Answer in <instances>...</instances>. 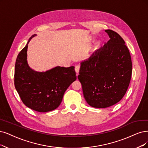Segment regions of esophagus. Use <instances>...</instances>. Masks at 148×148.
<instances>
[{
  "mask_svg": "<svg viewBox=\"0 0 148 148\" xmlns=\"http://www.w3.org/2000/svg\"><path fill=\"white\" fill-rule=\"evenodd\" d=\"M79 70H80V66H79V65L75 66V71L76 73L78 74L79 72Z\"/></svg>",
  "mask_w": 148,
  "mask_h": 148,
  "instance_id": "obj_1",
  "label": "esophagus"
}]
</instances>
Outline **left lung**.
<instances>
[{"label":"left lung","instance_id":"left-lung-1","mask_svg":"<svg viewBox=\"0 0 148 148\" xmlns=\"http://www.w3.org/2000/svg\"><path fill=\"white\" fill-rule=\"evenodd\" d=\"M110 40L81 63L78 79L85 99L95 108L110 107L123 97L132 75L130 54L116 32L106 30Z\"/></svg>","mask_w":148,"mask_h":148}]
</instances>
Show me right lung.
Wrapping results in <instances>:
<instances>
[{"label": "right lung", "instance_id": "add662e5", "mask_svg": "<svg viewBox=\"0 0 148 148\" xmlns=\"http://www.w3.org/2000/svg\"><path fill=\"white\" fill-rule=\"evenodd\" d=\"M19 53L14 69V86L24 104L32 110L47 112L61 103L65 91L76 80L74 66H57L46 72L32 70L27 62L28 44Z\"/></svg>", "mask_w": 148, "mask_h": 148}]
</instances>
